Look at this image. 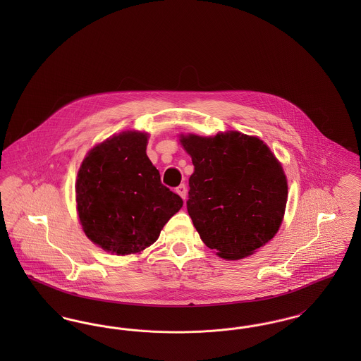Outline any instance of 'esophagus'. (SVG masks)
<instances>
[{
  "label": "esophagus",
  "instance_id": "34e87169",
  "mask_svg": "<svg viewBox=\"0 0 361 361\" xmlns=\"http://www.w3.org/2000/svg\"><path fill=\"white\" fill-rule=\"evenodd\" d=\"M176 192L185 200L187 199V187H185V184H180L177 188H176Z\"/></svg>",
  "mask_w": 361,
  "mask_h": 361
}]
</instances>
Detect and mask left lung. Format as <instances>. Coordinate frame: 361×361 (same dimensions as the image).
<instances>
[{"mask_svg":"<svg viewBox=\"0 0 361 361\" xmlns=\"http://www.w3.org/2000/svg\"><path fill=\"white\" fill-rule=\"evenodd\" d=\"M195 166L189 177V216L219 257L238 259L275 237L288 187L280 162L256 137L237 131L181 137Z\"/></svg>","mask_w":361,"mask_h":361,"instance_id":"obj_1","label":"left lung"}]
</instances>
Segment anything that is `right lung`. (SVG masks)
Returning a JSON list of instances; mask_svg holds the SVG:
<instances>
[{"label": "right lung", "mask_w": 361, "mask_h": 361, "mask_svg": "<svg viewBox=\"0 0 361 361\" xmlns=\"http://www.w3.org/2000/svg\"><path fill=\"white\" fill-rule=\"evenodd\" d=\"M143 133H121L86 155L77 176V209L87 238L116 255L158 240L183 199L161 183Z\"/></svg>", "instance_id": "right-lung-1"}]
</instances>
